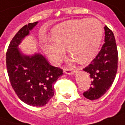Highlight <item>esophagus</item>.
<instances>
[{
  "label": "esophagus",
  "instance_id": "esophagus-1",
  "mask_svg": "<svg viewBox=\"0 0 125 125\" xmlns=\"http://www.w3.org/2000/svg\"><path fill=\"white\" fill-rule=\"evenodd\" d=\"M63 72L66 74H69V75H71L73 73H75V70L73 69H68V68H66V67H63Z\"/></svg>",
  "mask_w": 125,
  "mask_h": 125
}]
</instances>
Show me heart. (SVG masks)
I'll use <instances>...</instances> for the list:
<instances>
[{"label":"heart","instance_id":"obj_1","mask_svg":"<svg viewBox=\"0 0 125 125\" xmlns=\"http://www.w3.org/2000/svg\"><path fill=\"white\" fill-rule=\"evenodd\" d=\"M103 36V27L98 20H76L56 26L52 30V38L45 41L43 46L54 63L60 62L66 47L71 56L84 63L97 54Z\"/></svg>","mask_w":125,"mask_h":125}]
</instances>
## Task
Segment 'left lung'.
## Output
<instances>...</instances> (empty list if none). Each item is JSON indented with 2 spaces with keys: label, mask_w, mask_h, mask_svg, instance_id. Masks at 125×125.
<instances>
[{
  "label": "left lung",
  "mask_w": 125,
  "mask_h": 125,
  "mask_svg": "<svg viewBox=\"0 0 125 125\" xmlns=\"http://www.w3.org/2000/svg\"><path fill=\"white\" fill-rule=\"evenodd\" d=\"M105 43L91 63L83 69L91 78V87L83 93L91 100L102 97L111 87L117 71L118 53L113 32L106 25Z\"/></svg>",
  "instance_id": "8db88e82"
}]
</instances>
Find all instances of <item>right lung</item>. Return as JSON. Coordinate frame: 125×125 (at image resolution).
<instances>
[{
    "instance_id": "add662e5",
    "label": "right lung",
    "mask_w": 125,
    "mask_h": 125,
    "mask_svg": "<svg viewBox=\"0 0 125 125\" xmlns=\"http://www.w3.org/2000/svg\"><path fill=\"white\" fill-rule=\"evenodd\" d=\"M38 22L22 27L10 42L6 52V66L12 87L18 98L32 106L45 105L54 94V85L62 69L50 65L40 53L25 55L18 48Z\"/></svg>"
}]
</instances>
